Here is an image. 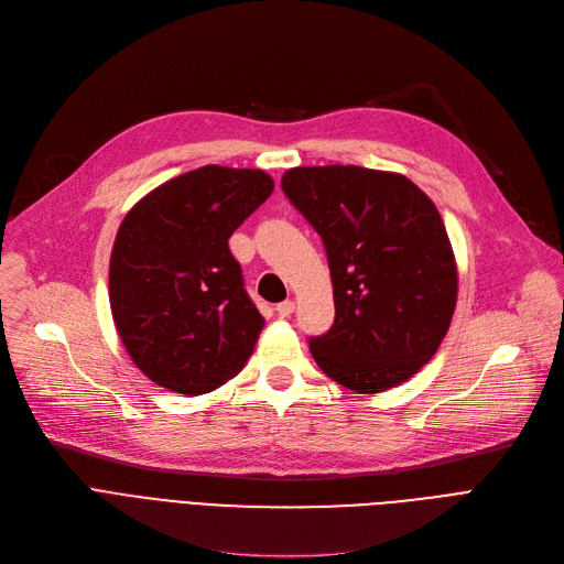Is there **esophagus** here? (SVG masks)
<instances>
[{
  "instance_id": "esophagus-1",
  "label": "esophagus",
  "mask_w": 564,
  "mask_h": 564,
  "mask_svg": "<svg viewBox=\"0 0 564 564\" xmlns=\"http://www.w3.org/2000/svg\"><path fill=\"white\" fill-rule=\"evenodd\" d=\"M292 311H294V302H292V300H285V302H281V304L276 306L279 317H288V315H292Z\"/></svg>"
}]
</instances>
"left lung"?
Instances as JSON below:
<instances>
[{"label": "left lung", "mask_w": 564, "mask_h": 564, "mask_svg": "<svg viewBox=\"0 0 564 564\" xmlns=\"http://www.w3.org/2000/svg\"><path fill=\"white\" fill-rule=\"evenodd\" d=\"M327 249L336 319L311 338L322 372L354 393H381L416 375L446 338L457 262L432 198L395 171L294 166L281 177Z\"/></svg>", "instance_id": "left-lung-1"}]
</instances>
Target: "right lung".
Returning <instances> with one entry per match:
<instances>
[{"label":"right lung","mask_w":564,"mask_h":564,"mask_svg":"<svg viewBox=\"0 0 564 564\" xmlns=\"http://www.w3.org/2000/svg\"><path fill=\"white\" fill-rule=\"evenodd\" d=\"M274 192L270 173L207 164L139 198L109 258V306L132 364L158 387L203 395L240 372L264 317L228 249Z\"/></svg>","instance_id":"right-lung-1"}]
</instances>
